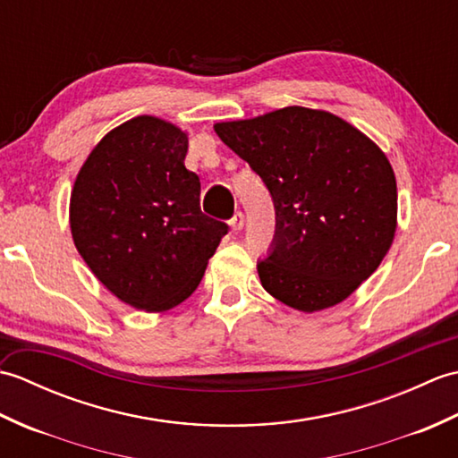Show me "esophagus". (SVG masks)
Listing matches in <instances>:
<instances>
[{"mask_svg": "<svg viewBox=\"0 0 458 458\" xmlns=\"http://www.w3.org/2000/svg\"><path fill=\"white\" fill-rule=\"evenodd\" d=\"M244 222H246L244 212H236L234 218L230 220V226H232V230H234V232H238V230L244 228Z\"/></svg>", "mask_w": 458, "mask_h": 458, "instance_id": "34e87169", "label": "esophagus"}]
</instances>
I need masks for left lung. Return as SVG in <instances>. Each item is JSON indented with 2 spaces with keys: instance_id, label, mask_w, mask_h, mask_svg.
<instances>
[{
  "instance_id": "left-lung-1",
  "label": "left lung",
  "mask_w": 458,
  "mask_h": 458,
  "mask_svg": "<svg viewBox=\"0 0 458 458\" xmlns=\"http://www.w3.org/2000/svg\"><path fill=\"white\" fill-rule=\"evenodd\" d=\"M276 207V244L258 274L271 297L303 313L343 303L382 264L397 228L386 153L352 123L303 106L218 122Z\"/></svg>"
}]
</instances>
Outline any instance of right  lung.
Wrapping results in <instances>:
<instances>
[{"label":"right lung","instance_id":"obj_1","mask_svg":"<svg viewBox=\"0 0 458 458\" xmlns=\"http://www.w3.org/2000/svg\"><path fill=\"white\" fill-rule=\"evenodd\" d=\"M187 149V131L138 115L104 135L71 192L79 254L112 295L145 313L189 299L228 234L226 224L200 210Z\"/></svg>","mask_w":458,"mask_h":458}]
</instances>
